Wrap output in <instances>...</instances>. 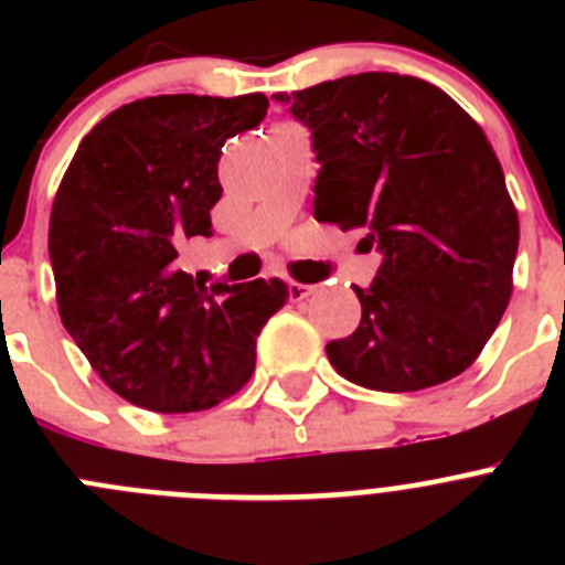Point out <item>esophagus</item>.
Segmentation results:
<instances>
[{
  "label": "esophagus",
  "mask_w": 565,
  "mask_h": 565,
  "mask_svg": "<svg viewBox=\"0 0 565 565\" xmlns=\"http://www.w3.org/2000/svg\"><path fill=\"white\" fill-rule=\"evenodd\" d=\"M313 294H317V286H306V282H288V297H291L294 302H306V299H311Z\"/></svg>",
  "instance_id": "1"
}]
</instances>
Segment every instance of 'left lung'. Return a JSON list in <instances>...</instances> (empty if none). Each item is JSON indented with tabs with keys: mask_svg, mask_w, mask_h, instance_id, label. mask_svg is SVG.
<instances>
[{
	"mask_svg": "<svg viewBox=\"0 0 565 565\" xmlns=\"http://www.w3.org/2000/svg\"><path fill=\"white\" fill-rule=\"evenodd\" d=\"M311 129L313 217L382 254L362 322L326 344L367 391L436 387L476 362L512 297L518 212L487 135L444 89L359 73L277 93Z\"/></svg>",
	"mask_w": 565,
	"mask_h": 565,
	"instance_id": "left-lung-1",
	"label": "left lung"
}]
</instances>
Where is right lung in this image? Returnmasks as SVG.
Wrapping results in <instances>:
<instances>
[{
  "mask_svg": "<svg viewBox=\"0 0 565 565\" xmlns=\"http://www.w3.org/2000/svg\"><path fill=\"white\" fill-rule=\"evenodd\" d=\"M268 98L152 96L89 129L50 212L58 313L93 371L154 413L209 411L252 379L257 337L286 306L282 279L212 282L181 268L212 234L223 143Z\"/></svg>",
  "mask_w": 565,
  "mask_h": 565,
  "instance_id": "add662e5",
  "label": "right lung"
}]
</instances>
